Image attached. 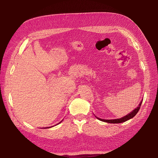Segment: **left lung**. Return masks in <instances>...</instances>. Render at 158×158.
<instances>
[{
  "instance_id": "left-lung-1",
  "label": "left lung",
  "mask_w": 158,
  "mask_h": 158,
  "mask_svg": "<svg viewBox=\"0 0 158 158\" xmlns=\"http://www.w3.org/2000/svg\"><path fill=\"white\" fill-rule=\"evenodd\" d=\"M141 103H142V100L141 101V102L139 103V105H138V106L136 109H134V110L130 112V114H127L126 116H125L121 118H118V119H113V120H105V119H102L100 118H98L97 116H95L98 119L100 120L101 121H103V122H106V123H123L128 121V120H130L131 118H132L135 116L136 114H137V112L139 111L140 109V106L141 105Z\"/></svg>"
}]
</instances>
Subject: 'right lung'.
Returning <instances> with one entry per match:
<instances>
[{"label": "right lung", "mask_w": 158, "mask_h": 158, "mask_svg": "<svg viewBox=\"0 0 158 158\" xmlns=\"http://www.w3.org/2000/svg\"><path fill=\"white\" fill-rule=\"evenodd\" d=\"M61 122H62V121H60V123H61ZM49 127H46V128H49Z\"/></svg>", "instance_id": "add662e5"}]
</instances>
